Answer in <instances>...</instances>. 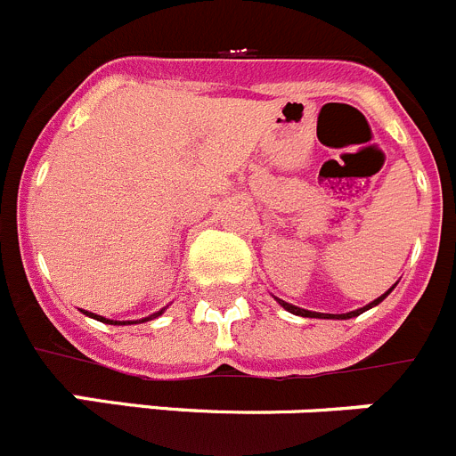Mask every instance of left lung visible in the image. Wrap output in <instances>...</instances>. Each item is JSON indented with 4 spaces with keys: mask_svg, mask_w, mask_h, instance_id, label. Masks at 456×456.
Instances as JSON below:
<instances>
[{
    "mask_svg": "<svg viewBox=\"0 0 456 456\" xmlns=\"http://www.w3.org/2000/svg\"><path fill=\"white\" fill-rule=\"evenodd\" d=\"M393 289H395V286H391V289H388L387 293L379 295V297H377V299H372L370 305L361 306V309H356V311H350V314H318V311H309V309H302V306L289 305V302H284V299H279V297H274V299H277L279 305L284 306V309L289 311V314L302 315V318H334V320H347V318H354V315H361V314H363V311L372 309V306H377V305H379V302H384V299H387V295L391 293Z\"/></svg>",
    "mask_w": 456,
    "mask_h": 456,
    "instance_id": "8db88e82",
    "label": "left lung"
}]
</instances>
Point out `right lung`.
<instances>
[{
    "mask_svg": "<svg viewBox=\"0 0 456 456\" xmlns=\"http://www.w3.org/2000/svg\"><path fill=\"white\" fill-rule=\"evenodd\" d=\"M163 311L166 309H161V311H157V314H151V315H147V318H142L141 322H147V320H151V318H159V315L163 314ZM86 315H90V318H95V320H100V322H106V325H131V322H136V320H109V318H104V315H97V314H90V311H84Z\"/></svg>",
    "mask_w": 456,
    "mask_h": 456,
    "instance_id": "1",
    "label": "right lung"
}]
</instances>
